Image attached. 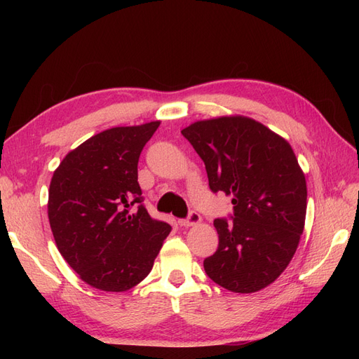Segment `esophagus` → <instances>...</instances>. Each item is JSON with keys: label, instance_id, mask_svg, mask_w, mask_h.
Segmentation results:
<instances>
[{"label": "esophagus", "instance_id": "esophagus-1", "mask_svg": "<svg viewBox=\"0 0 359 359\" xmlns=\"http://www.w3.org/2000/svg\"><path fill=\"white\" fill-rule=\"evenodd\" d=\"M202 222V217L196 212V211H190L187 219H181L178 223L184 227H189V226H194V224H199Z\"/></svg>", "mask_w": 359, "mask_h": 359}]
</instances>
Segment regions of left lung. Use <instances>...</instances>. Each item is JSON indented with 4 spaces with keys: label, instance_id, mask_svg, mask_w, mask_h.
Masks as SVG:
<instances>
[{
    "label": "left lung",
    "instance_id": "1",
    "mask_svg": "<svg viewBox=\"0 0 359 359\" xmlns=\"http://www.w3.org/2000/svg\"><path fill=\"white\" fill-rule=\"evenodd\" d=\"M205 163L210 189L232 196V222L215 219L219 248L203 260L214 283L236 293L266 287L297 252L307 211V184L286 139L235 115L181 130Z\"/></svg>",
    "mask_w": 359,
    "mask_h": 359
}]
</instances>
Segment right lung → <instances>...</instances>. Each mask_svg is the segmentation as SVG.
Masks as SVG:
<instances>
[{"label":"right lung","instance_id":"obj_1","mask_svg":"<svg viewBox=\"0 0 359 359\" xmlns=\"http://www.w3.org/2000/svg\"><path fill=\"white\" fill-rule=\"evenodd\" d=\"M160 121L114 127L62 158L49 186L53 240L74 273L95 289L124 292L153 269L172 227L154 220L137 182V161Z\"/></svg>","mask_w":359,"mask_h":359}]
</instances>
